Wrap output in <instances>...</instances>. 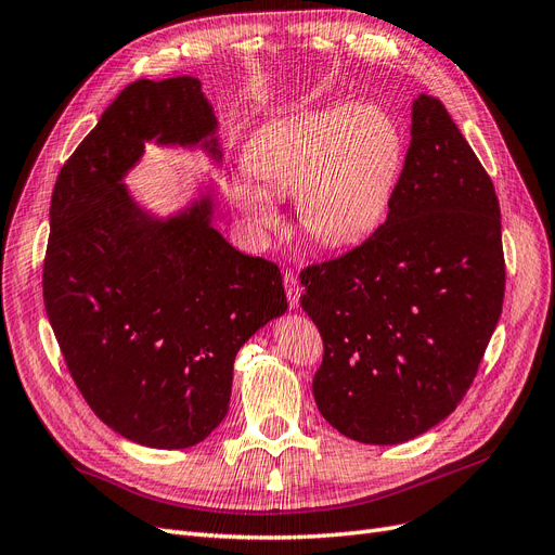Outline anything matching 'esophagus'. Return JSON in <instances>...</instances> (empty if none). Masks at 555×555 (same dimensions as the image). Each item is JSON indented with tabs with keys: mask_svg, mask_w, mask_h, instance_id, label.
<instances>
[{
	"mask_svg": "<svg viewBox=\"0 0 555 555\" xmlns=\"http://www.w3.org/2000/svg\"><path fill=\"white\" fill-rule=\"evenodd\" d=\"M283 285H285V295H288L291 309H297V306H299V297H301V285H299L297 276L291 274V272H285V274H283Z\"/></svg>",
	"mask_w": 555,
	"mask_h": 555,
	"instance_id": "34e87169",
	"label": "esophagus"
}]
</instances>
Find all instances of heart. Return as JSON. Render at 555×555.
Segmentation results:
<instances>
[{
    "label": "heart",
    "mask_w": 555,
    "mask_h": 555,
    "mask_svg": "<svg viewBox=\"0 0 555 555\" xmlns=\"http://www.w3.org/2000/svg\"><path fill=\"white\" fill-rule=\"evenodd\" d=\"M402 164L398 120L371 102H332L274 120L246 149V169L271 194H295L301 229L324 246L357 244L377 229L391 208ZM233 192L254 225H276V205L267 192L244 180Z\"/></svg>",
    "instance_id": "1"
}]
</instances>
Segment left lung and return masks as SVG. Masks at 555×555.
<instances>
[{"label": "left lung", "instance_id": "1", "mask_svg": "<svg viewBox=\"0 0 555 555\" xmlns=\"http://www.w3.org/2000/svg\"><path fill=\"white\" fill-rule=\"evenodd\" d=\"M299 281L324 343L315 404L340 435L393 446L455 412L501 318L505 258L494 182L441 100H414L386 221Z\"/></svg>", "mask_w": 555, "mask_h": 555}]
</instances>
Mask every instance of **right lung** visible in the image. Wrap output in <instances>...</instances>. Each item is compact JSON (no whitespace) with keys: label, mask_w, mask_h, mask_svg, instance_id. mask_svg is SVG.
<instances>
[{"label":"right lung","mask_w":555,"mask_h":555,"mask_svg":"<svg viewBox=\"0 0 555 555\" xmlns=\"http://www.w3.org/2000/svg\"><path fill=\"white\" fill-rule=\"evenodd\" d=\"M215 130L198 79L132 81L52 192L43 301L61 354L93 414L151 448L212 433L237 350L288 309L279 267L233 249L210 225V198L162 221L120 182L149 139L219 157Z\"/></svg>","instance_id":"obj_1"}]
</instances>
